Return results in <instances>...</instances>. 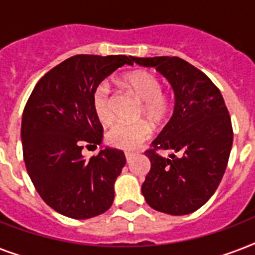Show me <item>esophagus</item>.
I'll list each match as a JSON object with an SVG mask.
<instances>
[{"label": "esophagus", "instance_id": "obj_1", "mask_svg": "<svg viewBox=\"0 0 255 255\" xmlns=\"http://www.w3.org/2000/svg\"><path fill=\"white\" fill-rule=\"evenodd\" d=\"M124 155H126V159H127V161H129V160L132 159V156H133V153H131V152H126Z\"/></svg>", "mask_w": 255, "mask_h": 255}]
</instances>
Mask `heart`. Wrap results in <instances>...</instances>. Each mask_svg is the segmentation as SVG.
Here are the masks:
<instances>
[{"mask_svg": "<svg viewBox=\"0 0 255 255\" xmlns=\"http://www.w3.org/2000/svg\"><path fill=\"white\" fill-rule=\"evenodd\" d=\"M120 86L127 88L136 99L141 102L139 116H144L155 126H161L167 122L170 114L169 96L161 91V81L156 74L148 70H135L124 74L119 81ZM92 111L95 118L102 124H110L114 119V112L110 98V86L100 83L96 86L92 94ZM151 127L147 122L115 124L108 129L106 139L110 145L123 151L139 149L149 137Z\"/></svg>", "mask_w": 255, "mask_h": 255, "instance_id": "b5f03b06", "label": "heart"}]
</instances>
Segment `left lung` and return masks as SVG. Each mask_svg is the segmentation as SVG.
Returning <instances> with one entry per match:
<instances>
[{"label":"left lung","instance_id":"8db88e82","mask_svg":"<svg viewBox=\"0 0 255 255\" xmlns=\"http://www.w3.org/2000/svg\"><path fill=\"white\" fill-rule=\"evenodd\" d=\"M132 61L155 67L176 96L173 115L145 151L151 169L141 193L157 212L193 213L213 196L225 173L233 144L229 111L217 86L181 58L133 57ZM159 150L172 152L163 158Z\"/></svg>","mask_w":255,"mask_h":255}]
</instances>
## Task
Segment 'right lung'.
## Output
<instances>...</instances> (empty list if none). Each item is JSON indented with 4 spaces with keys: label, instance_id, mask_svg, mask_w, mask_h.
I'll return each mask as SVG.
<instances>
[{
    "label": "right lung",
    "instance_id": "add662e5",
    "mask_svg": "<svg viewBox=\"0 0 255 255\" xmlns=\"http://www.w3.org/2000/svg\"><path fill=\"white\" fill-rule=\"evenodd\" d=\"M132 58L74 55L46 73L27 99L21 126L26 169L42 200L66 217H96L114 202L124 152L106 148L86 159L82 149L96 148L103 137L94 90L116 69L133 65Z\"/></svg>",
    "mask_w": 255,
    "mask_h": 255
}]
</instances>
